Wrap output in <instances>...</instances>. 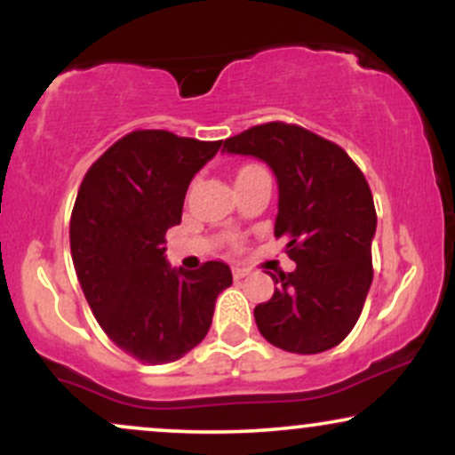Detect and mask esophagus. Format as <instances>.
<instances>
[{
    "label": "esophagus",
    "instance_id": "34e87169",
    "mask_svg": "<svg viewBox=\"0 0 455 455\" xmlns=\"http://www.w3.org/2000/svg\"><path fill=\"white\" fill-rule=\"evenodd\" d=\"M248 274H250V269L239 267V265H237V267H233V278H235V280H242V278H245V275H248Z\"/></svg>",
    "mask_w": 455,
    "mask_h": 455
}]
</instances>
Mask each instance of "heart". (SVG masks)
<instances>
[{"label": "heart", "instance_id": "heart-1", "mask_svg": "<svg viewBox=\"0 0 455 455\" xmlns=\"http://www.w3.org/2000/svg\"><path fill=\"white\" fill-rule=\"evenodd\" d=\"M250 169H254V164H248V166H242V169L237 171V175H242V173H245V171H250Z\"/></svg>", "mask_w": 455, "mask_h": 455}]
</instances>
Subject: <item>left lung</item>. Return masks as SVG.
Segmentation results:
<instances>
[{
    "mask_svg": "<svg viewBox=\"0 0 455 455\" xmlns=\"http://www.w3.org/2000/svg\"><path fill=\"white\" fill-rule=\"evenodd\" d=\"M228 154L267 162L278 180L274 235L297 267L269 274L278 289L254 307L260 336L315 355L351 333L372 284L377 210L359 166L340 145L297 124L269 122L224 140Z\"/></svg>",
    "mask_w": 455,
    "mask_h": 455,
    "instance_id": "1",
    "label": "left lung"
}]
</instances>
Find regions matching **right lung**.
Instances as JSON below:
<instances>
[{
    "label": "right lung",
    "instance_id": "add662e5",
    "mask_svg": "<svg viewBox=\"0 0 455 455\" xmlns=\"http://www.w3.org/2000/svg\"><path fill=\"white\" fill-rule=\"evenodd\" d=\"M222 140L134 130L83 177L70 218V252L93 316L140 363L184 357L207 336L231 269L207 260L171 269L164 235L181 222L186 190Z\"/></svg>",
    "mask_w": 455,
    "mask_h": 455
}]
</instances>
